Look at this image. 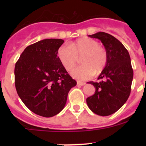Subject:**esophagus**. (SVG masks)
<instances>
[{
    "instance_id": "obj_1",
    "label": "esophagus",
    "mask_w": 146,
    "mask_h": 146,
    "mask_svg": "<svg viewBox=\"0 0 146 146\" xmlns=\"http://www.w3.org/2000/svg\"><path fill=\"white\" fill-rule=\"evenodd\" d=\"M77 85H78V86H83V85H85V82L78 81L77 82Z\"/></svg>"
}]
</instances>
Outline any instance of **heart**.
<instances>
[{
	"mask_svg": "<svg viewBox=\"0 0 146 146\" xmlns=\"http://www.w3.org/2000/svg\"><path fill=\"white\" fill-rule=\"evenodd\" d=\"M57 56L64 68L68 71L76 66L78 58L81 66L72 70L71 76L78 80H88L94 73L100 74L107 63V53L99 42L90 38H81L70 45L64 44L58 48Z\"/></svg>",
	"mask_w": 146,
	"mask_h": 146,
	"instance_id": "1",
	"label": "heart"
}]
</instances>
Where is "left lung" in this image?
I'll list each match as a JSON object with an SVG mask.
<instances>
[{
  "instance_id": "obj_1",
  "label": "left lung",
  "mask_w": 146,
  "mask_h": 146,
  "mask_svg": "<svg viewBox=\"0 0 146 146\" xmlns=\"http://www.w3.org/2000/svg\"><path fill=\"white\" fill-rule=\"evenodd\" d=\"M100 39L107 53V63L98 77L100 82H90L95 94L87 98L91 111L98 115L109 116L125 104L131 93L133 71L127 49L110 34L100 32L89 35Z\"/></svg>"
}]
</instances>
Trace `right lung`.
<instances>
[{
    "instance_id": "1",
    "label": "right lung",
    "mask_w": 146,
    "mask_h": 146,
    "mask_svg": "<svg viewBox=\"0 0 146 146\" xmlns=\"http://www.w3.org/2000/svg\"><path fill=\"white\" fill-rule=\"evenodd\" d=\"M64 41L46 39L26 47L15 66L19 97L37 115L51 117L64 109L68 94L77 82L57 56Z\"/></svg>"
}]
</instances>
